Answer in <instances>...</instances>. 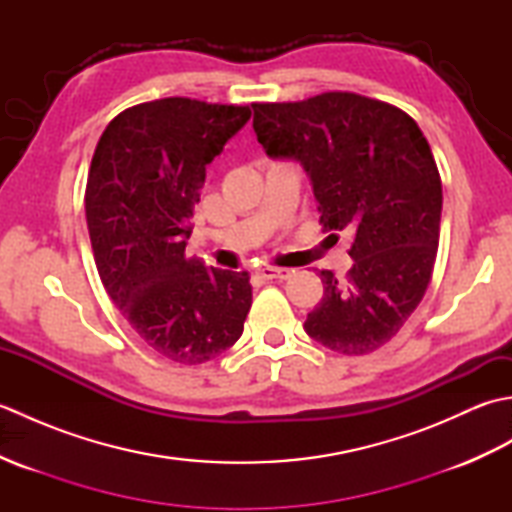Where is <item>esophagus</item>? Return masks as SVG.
<instances>
[{"label": "esophagus", "mask_w": 512, "mask_h": 512, "mask_svg": "<svg viewBox=\"0 0 512 512\" xmlns=\"http://www.w3.org/2000/svg\"><path fill=\"white\" fill-rule=\"evenodd\" d=\"M292 270L290 268H275V266H266V268H259L257 275L262 279H288Z\"/></svg>", "instance_id": "obj_1"}]
</instances>
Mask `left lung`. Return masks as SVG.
Masks as SVG:
<instances>
[{"label":"left lung","instance_id":"8db88e82","mask_svg":"<svg viewBox=\"0 0 512 512\" xmlns=\"http://www.w3.org/2000/svg\"><path fill=\"white\" fill-rule=\"evenodd\" d=\"M253 112L266 154L308 173L323 231L354 235L347 279L321 270L323 299L303 328L339 354L378 350L418 308L436 264L442 182L427 138L398 107L354 92Z\"/></svg>","mask_w":512,"mask_h":512}]
</instances>
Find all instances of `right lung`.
<instances>
[{
    "instance_id": "right-lung-1",
    "label": "right lung",
    "mask_w": 512,
    "mask_h": 512,
    "mask_svg": "<svg viewBox=\"0 0 512 512\" xmlns=\"http://www.w3.org/2000/svg\"><path fill=\"white\" fill-rule=\"evenodd\" d=\"M248 118L246 105L171 96L118 114L94 149L85 217L96 268L127 323L173 363L220 356L253 303L248 273L184 257L206 165Z\"/></svg>"
}]
</instances>
